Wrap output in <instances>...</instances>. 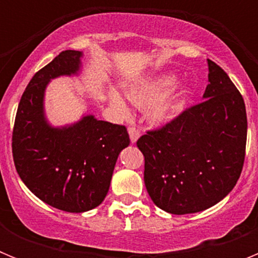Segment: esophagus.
Instances as JSON below:
<instances>
[{"mask_svg": "<svg viewBox=\"0 0 258 258\" xmlns=\"http://www.w3.org/2000/svg\"><path fill=\"white\" fill-rule=\"evenodd\" d=\"M127 132H129V137H131V142L136 143L137 141H138V138H140V136H141L140 131H138L137 127L131 126L129 129H127Z\"/></svg>", "mask_w": 258, "mask_h": 258, "instance_id": "obj_1", "label": "esophagus"}]
</instances>
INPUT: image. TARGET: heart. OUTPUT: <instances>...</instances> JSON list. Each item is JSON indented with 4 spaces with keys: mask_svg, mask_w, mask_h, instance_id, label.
<instances>
[{
    "mask_svg": "<svg viewBox=\"0 0 258 258\" xmlns=\"http://www.w3.org/2000/svg\"><path fill=\"white\" fill-rule=\"evenodd\" d=\"M175 80L177 77L172 74L150 77L125 88V95L134 106L141 109L153 106L147 115L152 125H166L183 112L191 94L188 84H181L169 92L170 88L175 84ZM109 103L124 117L129 115V107L118 93H109Z\"/></svg>",
    "mask_w": 258,
    "mask_h": 258,
    "instance_id": "heart-1",
    "label": "heart"
}]
</instances>
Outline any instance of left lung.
Listing matches in <instances>:
<instances>
[{
  "instance_id": "8db88e82",
  "label": "left lung",
  "mask_w": 258,
  "mask_h": 258,
  "mask_svg": "<svg viewBox=\"0 0 258 258\" xmlns=\"http://www.w3.org/2000/svg\"><path fill=\"white\" fill-rule=\"evenodd\" d=\"M208 70L202 103L137 142L145 156L147 192L168 213H198L216 206L243 169L244 101L226 72L209 59Z\"/></svg>"
}]
</instances>
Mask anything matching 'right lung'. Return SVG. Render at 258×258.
<instances>
[{"label": "right lung", "instance_id": "1", "mask_svg": "<svg viewBox=\"0 0 258 258\" xmlns=\"http://www.w3.org/2000/svg\"><path fill=\"white\" fill-rule=\"evenodd\" d=\"M83 58V51H61L32 77L13 132L14 163L22 181L40 200L71 213L90 211L103 202L118 155L131 143L125 126L92 113L60 126L49 121L47 85L61 76H80Z\"/></svg>", "mask_w": 258, "mask_h": 258}]
</instances>
